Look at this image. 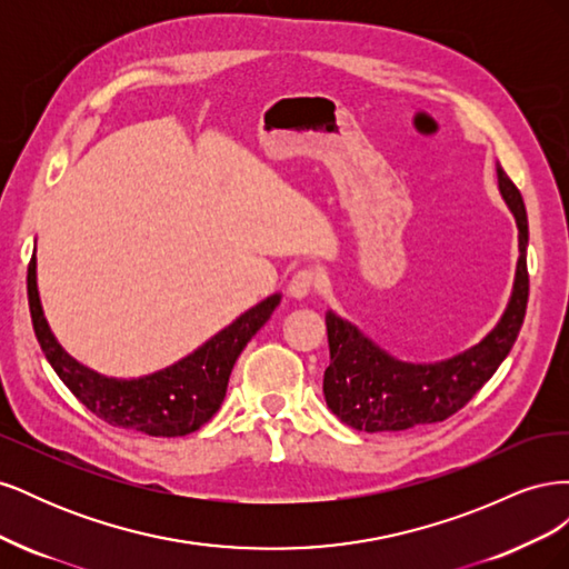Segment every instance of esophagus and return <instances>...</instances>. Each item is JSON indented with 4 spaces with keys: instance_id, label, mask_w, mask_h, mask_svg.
<instances>
[{
    "instance_id": "obj_1",
    "label": "esophagus",
    "mask_w": 569,
    "mask_h": 569,
    "mask_svg": "<svg viewBox=\"0 0 569 569\" xmlns=\"http://www.w3.org/2000/svg\"><path fill=\"white\" fill-rule=\"evenodd\" d=\"M320 282H322V274L318 270L303 268V270L295 272V278H291L287 284V291H289V297L303 299L311 295V291H316L320 287Z\"/></svg>"
}]
</instances>
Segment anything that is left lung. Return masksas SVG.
<instances>
[{"mask_svg":"<svg viewBox=\"0 0 569 569\" xmlns=\"http://www.w3.org/2000/svg\"><path fill=\"white\" fill-rule=\"evenodd\" d=\"M498 192L518 222V268L506 311L493 330L451 358L435 363H408L387 353L349 320L335 311L325 313L330 366L325 370L322 393L327 408L358 432H401L416 425L451 418L485 387L510 353L525 322L527 274V211L520 189L501 166H496Z\"/></svg>","mask_w":569,"mask_h":569,"instance_id":"obj_1","label":"left lung"}]
</instances>
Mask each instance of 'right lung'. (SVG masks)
I'll return each mask as SVG.
<instances>
[{"instance_id":"obj_1","label":"right lung","mask_w":569,"mask_h":569,"mask_svg":"<svg viewBox=\"0 0 569 569\" xmlns=\"http://www.w3.org/2000/svg\"><path fill=\"white\" fill-rule=\"evenodd\" d=\"M282 295H270L256 303L226 330L203 341L199 349L180 358L178 363L144 377H107L78 363L66 353L44 318L38 291V261L36 253L28 266V303L36 337L49 360V366L61 377V382L76 393V399L92 410L97 418L113 427L134 429L149 437H184L209 422L222 399H226L230 372L239 353L251 337L268 322Z\"/></svg>"}]
</instances>
